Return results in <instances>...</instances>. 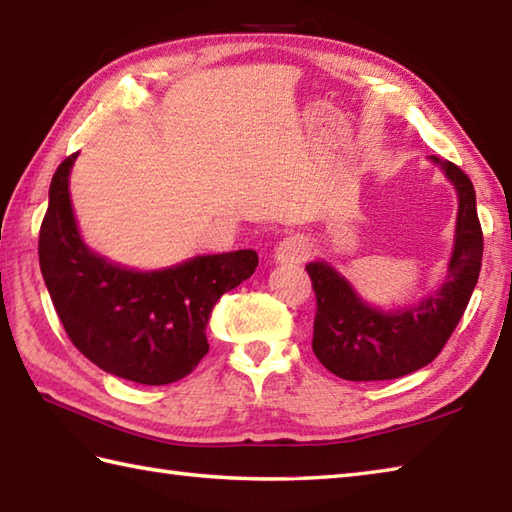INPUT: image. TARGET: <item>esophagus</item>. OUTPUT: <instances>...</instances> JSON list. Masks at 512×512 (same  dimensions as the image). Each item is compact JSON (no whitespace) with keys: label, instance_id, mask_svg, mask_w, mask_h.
Segmentation results:
<instances>
[{"label":"esophagus","instance_id":"1","mask_svg":"<svg viewBox=\"0 0 512 512\" xmlns=\"http://www.w3.org/2000/svg\"><path fill=\"white\" fill-rule=\"evenodd\" d=\"M310 242L303 235H288L275 246L277 264H301L310 255Z\"/></svg>","mask_w":512,"mask_h":512}]
</instances>
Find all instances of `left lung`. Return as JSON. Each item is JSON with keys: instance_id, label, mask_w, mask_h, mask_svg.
<instances>
[{"instance_id": "8db88e82", "label": "left lung", "mask_w": 512, "mask_h": 512, "mask_svg": "<svg viewBox=\"0 0 512 512\" xmlns=\"http://www.w3.org/2000/svg\"><path fill=\"white\" fill-rule=\"evenodd\" d=\"M458 191L455 242L444 284L418 306L394 312L372 308L356 295L350 281L328 262L306 266L312 279V350L321 365L345 380H391L429 365L469 306L482 268L484 237L477 220L471 178L453 162L429 156Z\"/></svg>"}]
</instances>
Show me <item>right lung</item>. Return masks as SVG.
I'll return each instance as SVG.
<instances>
[{
    "mask_svg": "<svg viewBox=\"0 0 512 512\" xmlns=\"http://www.w3.org/2000/svg\"><path fill=\"white\" fill-rule=\"evenodd\" d=\"M65 158L50 182L39 266L59 319L85 358L140 385H169L209 352L206 323L224 292L255 273V250L200 255L178 266L129 270L85 246L70 202Z\"/></svg>",
    "mask_w": 512,
    "mask_h": 512,
    "instance_id": "add662e5",
    "label": "right lung"
}]
</instances>
